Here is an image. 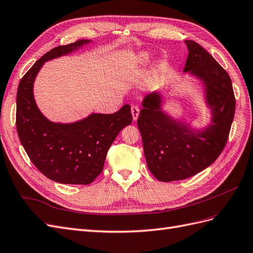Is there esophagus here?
<instances>
[{
	"label": "esophagus",
	"instance_id": "esophagus-1",
	"mask_svg": "<svg viewBox=\"0 0 253 253\" xmlns=\"http://www.w3.org/2000/svg\"><path fill=\"white\" fill-rule=\"evenodd\" d=\"M131 112H132V117H133V120L136 121L137 118H138V115H139V109L138 106H135L133 105L131 108Z\"/></svg>",
	"mask_w": 253,
	"mask_h": 253
}]
</instances>
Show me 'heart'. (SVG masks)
Returning a JSON list of instances; mask_svg holds the SVG:
<instances>
[{"mask_svg": "<svg viewBox=\"0 0 253 253\" xmlns=\"http://www.w3.org/2000/svg\"><path fill=\"white\" fill-rule=\"evenodd\" d=\"M150 58H151V53L149 51H144V50L140 51L136 57V63L138 66L144 67L148 65ZM165 66H166V62L164 61V59H157L155 61V70L157 72H163Z\"/></svg>", "mask_w": 253, "mask_h": 253, "instance_id": "b5f03b06", "label": "heart"}]
</instances>
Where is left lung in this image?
<instances>
[{"instance_id": "obj_1", "label": "left lung", "mask_w": 253, "mask_h": 253, "mask_svg": "<svg viewBox=\"0 0 253 253\" xmlns=\"http://www.w3.org/2000/svg\"><path fill=\"white\" fill-rule=\"evenodd\" d=\"M183 73L198 81L210 112L207 126L175 118L164 110V93L144 97L137 126L147 165L154 177L169 182L191 177L215 162L225 148L234 117L235 98L227 72L200 44L187 40Z\"/></svg>"}]
</instances>
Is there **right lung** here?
<instances>
[{"label": "right lung", "mask_w": 253, "mask_h": 253, "mask_svg": "<svg viewBox=\"0 0 253 253\" xmlns=\"http://www.w3.org/2000/svg\"><path fill=\"white\" fill-rule=\"evenodd\" d=\"M91 40L58 46L41 57L20 81L17 93V131L32 163L47 178L68 185H88L103 170L106 153L119 132L132 124L131 106L113 114L91 113L80 120L50 121L38 108L34 84L49 60L77 51Z\"/></svg>", "instance_id": "1"}]
</instances>
